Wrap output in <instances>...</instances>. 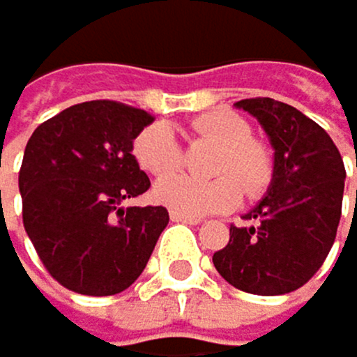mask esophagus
Wrapping results in <instances>:
<instances>
[{
    "label": "esophagus",
    "mask_w": 357,
    "mask_h": 357,
    "mask_svg": "<svg viewBox=\"0 0 357 357\" xmlns=\"http://www.w3.org/2000/svg\"><path fill=\"white\" fill-rule=\"evenodd\" d=\"M169 219H172V221H176V223H192V225L201 223V217H192V214L176 212V210H169Z\"/></svg>",
    "instance_id": "34e87169"
}]
</instances>
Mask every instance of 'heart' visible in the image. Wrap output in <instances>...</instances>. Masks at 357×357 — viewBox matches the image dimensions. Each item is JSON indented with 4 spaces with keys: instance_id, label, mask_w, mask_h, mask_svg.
I'll return each instance as SVG.
<instances>
[{
    "instance_id": "obj_1",
    "label": "heart",
    "mask_w": 357,
    "mask_h": 357,
    "mask_svg": "<svg viewBox=\"0 0 357 357\" xmlns=\"http://www.w3.org/2000/svg\"><path fill=\"white\" fill-rule=\"evenodd\" d=\"M194 136L217 145L210 181H197L185 174H170L154 185V197L163 206L185 214L223 212L237 206L241 188L245 197H261L273 181V156L268 147L252 138V127L234 112L201 114L190 123ZM132 154L138 167L151 176H165L183 163V147L167 123H154L134 138Z\"/></svg>"
}]
</instances>
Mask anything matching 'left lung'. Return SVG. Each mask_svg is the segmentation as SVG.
<instances>
[{
  "instance_id": "obj_1",
  "label": "left lung",
  "mask_w": 357,
  "mask_h": 357,
  "mask_svg": "<svg viewBox=\"0 0 357 357\" xmlns=\"http://www.w3.org/2000/svg\"><path fill=\"white\" fill-rule=\"evenodd\" d=\"M237 107L266 129L275 169L266 197L243 217L250 223L230 225V241L212 261L243 293L284 295L322 268L337 234L347 172L331 136L295 107L273 98Z\"/></svg>"
}]
</instances>
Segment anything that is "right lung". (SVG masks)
Returning a JSON list of instances; mask_svg holds the SVG:
<instances>
[{
	"label": "right lung",
	"mask_w": 357,
	"mask_h": 357,
	"mask_svg": "<svg viewBox=\"0 0 357 357\" xmlns=\"http://www.w3.org/2000/svg\"><path fill=\"white\" fill-rule=\"evenodd\" d=\"M151 120L143 109L91 100L49 118L26 143L24 230L49 275L73 293H123L169 221L163 206L123 208L151 185L132 154Z\"/></svg>",
	"instance_id": "1"
}]
</instances>
